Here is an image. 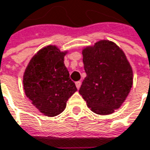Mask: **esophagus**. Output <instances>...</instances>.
I'll list each match as a JSON object with an SVG mask.
<instances>
[{
	"instance_id": "1",
	"label": "esophagus",
	"mask_w": 150,
	"mask_h": 150,
	"mask_svg": "<svg viewBox=\"0 0 150 150\" xmlns=\"http://www.w3.org/2000/svg\"><path fill=\"white\" fill-rule=\"evenodd\" d=\"M75 86H76L77 89L79 90V89H80V87H81V81H76V82H75Z\"/></svg>"
}]
</instances>
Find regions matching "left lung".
Wrapping results in <instances>:
<instances>
[{
	"mask_svg": "<svg viewBox=\"0 0 150 150\" xmlns=\"http://www.w3.org/2000/svg\"><path fill=\"white\" fill-rule=\"evenodd\" d=\"M86 77L79 93L88 108L98 115H109L120 108L133 86V69L124 52L109 40L82 49Z\"/></svg>",
	"mask_w": 150,
	"mask_h": 150,
	"instance_id": "left-lung-1",
	"label": "left lung"
}]
</instances>
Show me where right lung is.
<instances>
[{
    "label": "right lung",
    "instance_id": "right-lung-1",
    "mask_svg": "<svg viewBox=\"0 0 150 150\" xmlns=\"http://www.w3.org/2000/svg\"><path fill=\"white\" fill-rule=\"evenodd\" d=\"M68 51L48 45L30 59L23 74V88L33 105L44 116L55 117L77 91L64 59Z\"/></svg>",
    "mask_w": 150,
    "mask_h": 150
}]
</instances>
